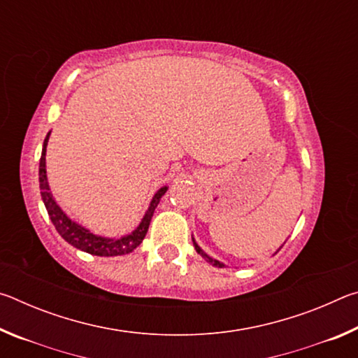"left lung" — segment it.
Here are the masks:
<instances>
[{
	"mask_svg": "<svg viewBox=\"0 0 358 358\" xmlns=\"http://www.w3.org/2000/svg\"><path fill=\"white\" fill-rule=\"evenodd\" d=\"M192 241H194V240H192ZM194 248H196V251H197L199 254H201V256H202L205 260H207V262H210L211 265H215V266H220V268H222L224 264H221L220 260H216V259H213V257H210L208 254H205V252L201 250V246H199V245L196 243V241H194ZM278 251H280V250H278Z\"/></svg>",
	"mask_w": 358,
	"mask_h": 358,
	"instance_id": "left-lung-1",
	"label": "left lung"
}]
</instances>
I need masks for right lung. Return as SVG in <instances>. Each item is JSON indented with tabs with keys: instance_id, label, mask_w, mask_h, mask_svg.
Wrapping results in <instances>:
<instances>
[{
	"instance_id": "obj_1",
	"label": "right lung",
	"mask_w": 358,
	"mask_h": 358,
	"mask_svg": "<svg viewBox=\"0 0 358 358\" xmlns=\"http://www.w3.org/2000/svg\"><path fill=\"white\" fill-rule=\"evenodd\" d=\"M48 137H50V132L47 134L44 141V147H42V155L39 161V187H41L42 201H44V205L47 208V213L50 216L57 232L62 235L69 245L77 248V250L93 254V256L112 257V256H123V254H129L131 251H134L136 248L142 243L145 235H147L151 217H153V213L157 207V203L161 201V197L166 194L167 186L161 187V189L155 194V197L151 199V203L147 210V213H145L142 222L138 224V227L134 230V232H131L129 235H124V237L121 238H107V237H101V235H94L93 232H90L88 229L78 226L77 222H74L71 217L66 216L64 211L58 207V203L52 196L50 187H48L47 171H45V148H47Z\"/></svg>"
}]
</instances>
